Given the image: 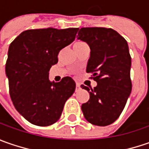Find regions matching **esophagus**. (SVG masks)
Masks as SVG:
<instances>
[{
    "label": "esophagus",
    "mask_w": 149,
    "mask_h": 149,
    "mask_svg": "<svg viewBox=\"0 0 149 149\" xmlns=\"http://www.w3.org/2000/svg\"><path fill=\"white\" fill-rule=\"evenodd\" d=\"M80 89V84H76V90Z\"/></svg>",
    "instance_id": "obj_1"
}]
</instances>
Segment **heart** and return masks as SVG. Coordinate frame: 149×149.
<instances>
[{"instance_id":"b5f03b06","label":"heart","mask_w":149,"mask_h":149,"mask_svg":"<svg viewBox=\"0 0 149 149\" xmlns=\"http://www.w3.org/2000/svg\"><path fill=\"white\" fill-rule=\"evenodd\" d=\"M84 45H87V44L84 43V41H81V40H77V41H75L74 44V49H77V48H80V47L84 46Z\"/></svg>"}]
</instances>
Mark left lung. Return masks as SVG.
Listing matches in <instances>:
<instances>
[{
    "label": "left lung",
    "mask_w": 149,
    "mask_h": 149,
    "mask_svg": "<svg viewBox=\"0 0 149 149\" xmlns=\"http://www.w3.org/2000/svg\"><path fill=\"white\" fill-rule=\"evenodd\" d=\"M77 37L89 45L86 72L97 82L94 89L81 85L89 93V101L81 106L84 116L94 125H109L121 114L132 90L129 45L111 28H81Z\"/></svg>",
    "instance_id": "left-lung-1"
}]
</instances>
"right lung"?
<instances>
[{
    "instance_id": "add662e5",
    "label": "right lung",
    "mask_w": 149,
    "mask_h": 149,
    "mask_svg": "<svg viewBox=\"0 0 149 149\" xmlns=\"http://www.w3.org/2000/svg\"><path fill=\"white\" fill-rule=\"evenodd\" d=\"M79 28L25 31L10 43L6 64L10 96L15 108L32 124L49 126L61 116L66 100L75 90L71 77L54 83L51 66L61 49L72 43Z\"/></svg>"
}]
</instances>
